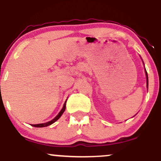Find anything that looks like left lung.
Returning a JSON list of instances; mask_svg holds the SVG:
<instances>
[{"label":"left lung","instance_id":"8db88e82","mask_svg":"<svg viewBox=\"0 0 161 161\" xmlns=\"http://www.w3.org/2000/svg\"><path fill=\"white\" fill-rule=\"evenodd\" d=\"M145 73H146V77H147V86L148 87V78H147V73L146 70H145Z\"/></svg>","mask_w":161,"mask_h":161}]
</instances>
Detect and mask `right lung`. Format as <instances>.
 Listing matches in <instances>:
<instances>
[{
    "label": "right lung",
    "mask_w": 161,
    "mask_h": 161,
    "mask_svg": "<svg viewBox=\"0 0 161 161\" xmlns=\"http://www.w3.org/2000/svg\"><path fill=\"white\" fill-rule=\"evenodd\" d=\"M66 101H65V103H64V108H62V110H60V113H59L58 115H57V116H56V117L54 118V119H53L52 120L47 122V123H41V124H36V125H33V124H32V126H34V127H45V126H47V125H51V124H52V123H54V122H56V121L57 120V119H58L59 118H60V116H61L62 114H64V110H65V109H66Z\"/></svg>",
    "instance_id": "1"
}]
</instances>
